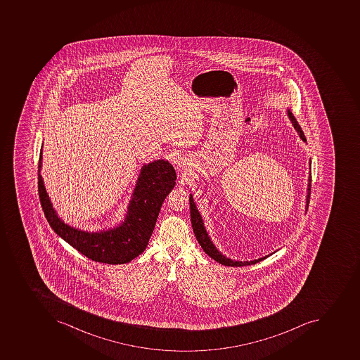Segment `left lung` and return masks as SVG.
<instances>
[{"mask_svg":"<svg viewBox=\"0 0 360 360\" xmlns=\"http://www.w3.org/2000/svg\"><path fill=\"white\" fill-rule=\"evenodd\" d=\"M288 117L290 120H292V125H294L295 129L297 131V133L300 134V139H303L304 142H306V137L304 135V131H302V128H300V124H298L297 120L295 118L294 115H292V111L288 110ZM311 165V163H309ZM309 188H307V206L309 204V195H311V173H309ZM190 216H191V224H193V233H195V238H197V241L200 244V247L202 248L205 252L207 255H210V258L214 259V260L217 261L219 264H224V266H250V264H255L257 262H260V261L264 260V259L268 258L269 255H266V257H264V258L258 259V260L253 261H234L232 259L226 258V257H224L217 249H216L215 245L212 244V242L210 241V236L207 234L206 229H205L204 223H202V219H201L200 214H199L198 210L195 208V202H193V195H190Z\"/></svg>","mask_w":360,"mask_h":360,"instance_id":"left-lung-1","label":"left lung"}]
</instances>
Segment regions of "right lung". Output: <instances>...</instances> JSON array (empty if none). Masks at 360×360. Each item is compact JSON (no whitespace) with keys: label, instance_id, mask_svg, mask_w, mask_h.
I'll return each mask as SVG.
<instances>
[{"label":"right lung","instance_id":"obj_1","mask_svg":"<svg viewBox=\"0 0 360 360\" xmlns=\"http://www.w3.org/2000/svg\"><path fill=\"white\" fill-rule=\"evenodd\" d=\"M41 150L38 165V193L46 219L56 234L86 258L108 264H127L144 252L153 233L163 201L176 184L172 165L159 160L141 170L125 221L120 226L89 233L68 226L60 221L51 206L40 176Z\"/></svg>","mask_w":360,"mask_h":360}]
</instances>
